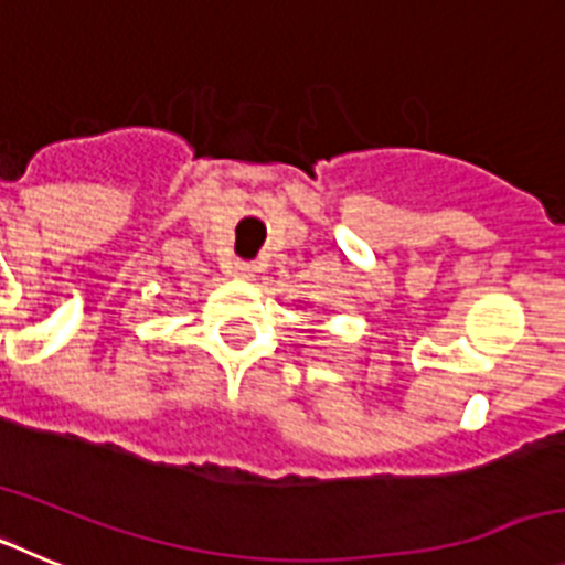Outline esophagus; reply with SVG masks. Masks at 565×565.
Returning a JSON list of instances; mask_svg holds the SVG:
<instances>
[{
  "label": "esophagus",
  "mask_w": 565,
  "mask_h": 565,
  "mask_svg": "<svg viewBox=\"0 0 565 565\" xmlns=\"http://www.w3.org/2000/svg\"><path fill=\"white\" fill-rule=\"evenodd\" d=\"M232 274L239 279H254L257 277V268H254V263H234Z\"/></svg>",
  "instance_id": "esophagus-1"
}]
</instances>
